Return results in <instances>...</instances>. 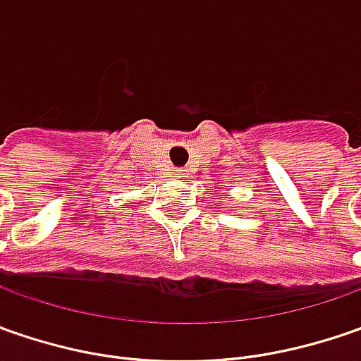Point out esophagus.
Masks as SVG:
<instances>
[{"label": "esophagus", "mask_w": 361, "mask_h": 361, "mask_svg": "<svg viewBox=\"0 0 361 361\" xmlns=\"http://www.w3.org/2000/svg\"><path fill=\"white\" fill-rule=\"evenodd\" d=\"M176 174H178V176H183V174H187V173H185V171H176Z\"/></svg>", "instance_id": "1"}]
</instances>
